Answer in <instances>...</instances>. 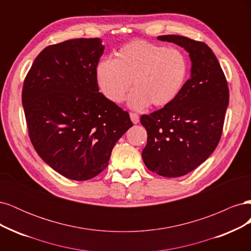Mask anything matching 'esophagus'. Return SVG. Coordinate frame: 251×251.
Segmentation results:
<instances>
[{
	"label": "esophagus",
	"instance_id": "34e87169",
	"mask_svg": "<svg viewBox=\"0 0 251 251\" xmlns=\"http://www.w3.org/2000/svg\"><path fill=\"white\" fill-rule=\"evenodd\" d=\"M130 117H131V120H132V123L133 124H138L139 123V115L138 114H136V113H130Z\"/></svg>",
	"mask_w": 251,
	"mask_h": 251
}]
</instances>
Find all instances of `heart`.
Instances as JSON below:
<instances>
[{
    "label": "heart",
    "mask_w": 251,
    "mask_h": 251,
    "mask_svg": "<svg viewBox=\"0 0 251 251\" xmlns=\"http://www.w3.org/2000/svg\"><path fill=\"white\" fill-rule=\"evenodd\" d=\"M187 75L188 60L180 49L144 41L126 45L112 60H102L96 68L98 87L112 102H123L133 83L130 105L135 110L150 103H171L183 89Z\"/></svg>",
    "instance_id": "obj_1"
}]
</instances>
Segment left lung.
Segmentation results:
<instances>
[{
	"instance_id": "8db88e82",
	"label": "left lung",
	"mask_w": 251,
	"mask_h": 251,
	"mask_svg": "<svg viewBox=\"0 0 251 251\" xmlns=\"http://www.w3.org/2000/svg\"><path fill=\"white\" fill-rule=\"evenodd\" d=\"M157 39L188 52L191 77L175 100L142 115L148 132L142 150L147 168L160 176L181 177L198 168L217 148L222 135L229 90L216 55L206 44L181 35Z\"/></svg>"
}]
</instances>
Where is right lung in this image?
<instances>
[{"instance_id": "obj_1", "label": "right lung", "mask_w": 251, "mask_h": 251, "mask_svg": "<svg viewBox=\"0 0 251 251\" xmlns=\"http://www.w3.org/2000/svg\"><path fill=\"white\" fill-rule=\"evenodd\" d=\"M100 39L69 40L45 48L24 81L22 102L36 153L64 177L85 181L109 164L112 150L133 124L100 92Z\"/></svg>"}]
</instances>
